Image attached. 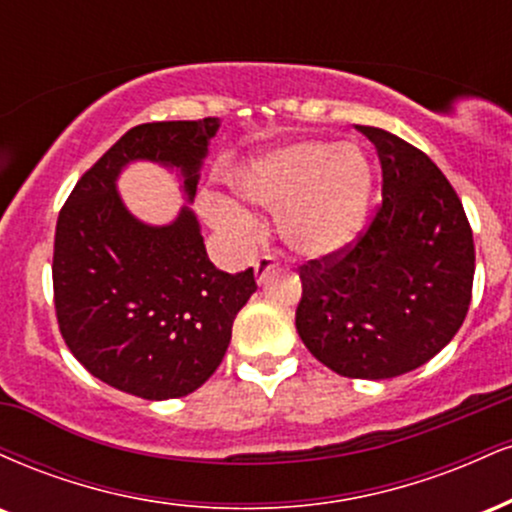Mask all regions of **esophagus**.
<instances>
[{
  "label": "esophagus",
  "mask_w": 512,
  "mask_h": 512,
  "mask_svg": "<svg viewBox=\"0 0 512 512\" xmlns=\"http://www.w3.org/2000/svg\"><path fill=\"white\" fill-rule=\"evenodd\" d=\"M276 269V260L272 255H264V257H260V260L255 262V279H257V284H264V279H267L269 274H272Z\"/></svg>",
  "instance_id": "1"
}]
</instances>
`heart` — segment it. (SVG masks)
<instances>
[{
	"instance_id": "obj_1",
	"label": "heart",
	"mask_w": 512,
	"mask_h": 512,
	"mask_svg": "<svg viewBox=\"0 0 512 512\" xmlns=\"http://www.w3.org/2000/svg\"><path fill=\"white\" fill-rule=\"evenodd\" d=\"M231 187L257 207L276 211L286 248L322 260L349 250L361 236L373 168L361 146L301 139L248 158L231 173ZM207 211L216 226H252V216L231 199H209Z\"/></svg>"
}]
</instances>
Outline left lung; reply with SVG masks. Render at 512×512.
<instances>
[{"instance_id": "8db88e82", "label": "left lung", "mask_w": 512, "mask_h": 512, "mask_svg": "<svg viewBox=\"0 0 512 512\" xmlns=\"http://www.w3.org/2000/svg\"><path fill=\"white\" fill-rule=\"evenodd\" d=\"M383 166V207L354 248L301 267L296 330L344 378L385 380L431 361L472 301L474 240L436 163L378 127H358Z\"/></svg>"}]
</instances>
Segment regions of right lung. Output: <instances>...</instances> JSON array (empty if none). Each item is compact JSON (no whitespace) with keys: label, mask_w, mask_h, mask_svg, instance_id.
Instances as JSON below:
<instances>
[{"label":"right lung","mask_w":512,"mask_h":512,"mask_svg":"<svg viewBox=\"0 0 512 512\" xmlns=\"http://www.w3.org/2000/svg\"><path fill=\"white\" fill-rule=\"evenodd\" d=\"M219 117L132 127L76 182L60 211L52 284L60 332L88 373L127 395L185 397L219 368L238 310L257 291L252 267L216 269L190 204L163 226L139 221L117 178L129 163L178 170L187 202Z\"/></svg>","instance_id":"1"}]
</instances>
